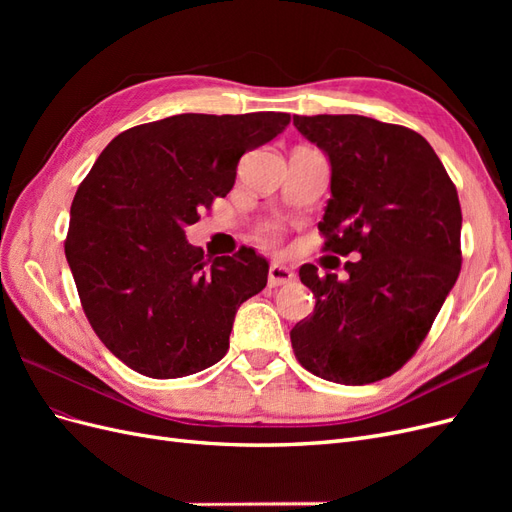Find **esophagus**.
I'll return each instance as SVG.
<instances>
[{
    "instance_id": "obj_1",
    "label": "esophagus",
    "mask_w": 512,
    "mask_h": 512,
    "mask_svg": "<svg viewBox=\"0 0 512 512\" xmlns=\"http://www.w3.org/2000/svg\"><path fill=\"white\" fill-rule=\"evenodd\" d=\"M294 271L292 269H288V267H284V265H280V262H273V265L269 267V277H267V282H269V286L271 288H277V286H286V284H290L292 280H294Z\"/></svg>"
}]
</instances>
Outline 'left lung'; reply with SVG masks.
<instances>
[{
    "label": "left lung",
    "instance_id": "8db88e82",
    "mask_svg": "<svg viewBox=\"0 0 512 512\" xmlns=\"http://www.w3.org/2000/svg\"><path fill=\"white\" fill-rule=\"evenodd\" d=\"M331 162V198L318 224L324 250L361 256L348 280L299 269L314 314L294 324L297 361L337 384L395 374L423 344L461 269L455 183L425 138L361 115H294Z\"/></svg>",
    "mask_w": 512,
    "mask_h": 512
}]
</instances>
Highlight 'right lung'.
Wrapping results in <instances>:
<instances>
[{"instance_id":"obj_1","label":"right lung","mask_w":512,"mask_h":512,"mask_svg":"<svg viewBox=\"0 0 512 512\" xmlns=\"http://www.w3.org/2000/svg\"><path fill=\"white\" fill-rule=\"evenodd\" d=\"M288 113H185L113 138L70 207L66 258L91 329L138 374L203 371L228 350L243 301L267 286L254 250L205 260L185 239L226 196L245 151L269 143Z\"/></svg>"}]
</instances>
